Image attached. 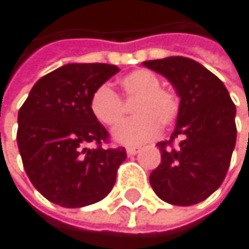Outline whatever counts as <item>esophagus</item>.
Returning a JSON list of instances; mask_svg holds the SVG:
<instances>
[{
    "label": "esophagus",
    "mask_w": 249,
    "mask_h": 249,
    "mask_svg": "<svg viewBox=\"0 0 249 249\" xmlns=\"http://www.w3.org/2000/svg\"><path fill=\"white\" fill-rule=\"evenodd\" d=\"M140 152V148H136V146H130V148H127V154L128 155H136V154H139Z\"/></svg>",
    "instance_id": "esophagus-1"
}]
</instances>
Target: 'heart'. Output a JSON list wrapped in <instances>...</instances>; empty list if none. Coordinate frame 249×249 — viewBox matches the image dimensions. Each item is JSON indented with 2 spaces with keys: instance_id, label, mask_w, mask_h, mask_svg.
I'll list each match as a JSON object with an SVG mask.
<instances>
[{
  "instance_id": "b5f03b06",
  "label": "heart",
  "mask_w": 249,
  "mask_h": 249,
  "mask_svg": "<svg viewBox=\"0 0 249 249\" xmlns=\"http://www.w3.org/2000/svg\"><path fill=\"white\" fill-rule=\"evenodd\" d=\"M124 101H132L134 118L122 122L113 131V137L122 145H140L154 139L160 125L169 127L180 110L178 94L161 87L157 74L148 70H134L118 80ZM122 100L109 88L100 87L89 100V109L97 121L106 127H116L125 115Z\"/></svg>"
}]
</instances>
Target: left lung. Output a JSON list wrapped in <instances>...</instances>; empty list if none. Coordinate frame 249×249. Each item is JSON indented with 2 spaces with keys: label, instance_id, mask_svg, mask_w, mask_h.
<instances>
[{
  "label": "left lung",
  "instance_id": "left-lung-1",
  "mask_svg": "<svg viewBox=\"0 0 249 249\" xmlns=\"http://www.w3.org/2000/svg\"><path fill=\"white\" fill-rule=\"evenodd\" d=\"M143 65L164 76L180 97L170 140L157 143L161 162L149 182L170 205L203 202L223 184L230 166L236 145L234 103L224 83L194 59L169 56Z\"/></svg>",
  "mask_w": 249,
  "mask_h": 249
}]
</instances>
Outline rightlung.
<instances>
[{
  "label": "right lung",
  "instance_id": "obj_1",
  "mask_svg": "<svg viewBox=\"0 0 249 249\" xmlns=\"http://www.w3.org/2000/svg\"><path fill=\"white\" fill-rule=\"evenodd\" d=\"M110 64H67L43 76L18 115V148L33 185L62 208L97 203L115 185L124 148H103L109 133L95 119L89 100L116 74ZM92 142L94 150L86 145Z\"/></svg>",
  "mask_w": 249,
  "mask_h": 249
}]
</instances>
